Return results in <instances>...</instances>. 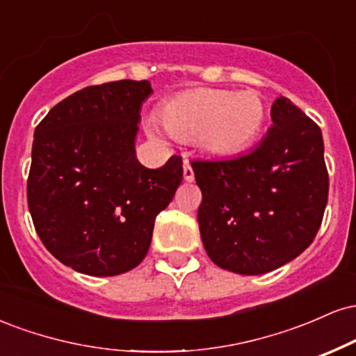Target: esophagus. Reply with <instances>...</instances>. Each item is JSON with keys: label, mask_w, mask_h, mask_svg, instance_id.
<instances>
[{"label": "esophagus", "mask_w": 356, "mask_h": 356, "mask_svg": "<svg viewBox=\"0 0 356 356\" xmlns=\"http://www.w3.org/2000/svg\"><path fill=\"white\" fill-rule=\"evenodd\" d=\"M184 179H186L187 182H192L194 181V170H192V167H191V162L187 161H184Z\"/></svg>", "instance_id": "1"}]
</instances>
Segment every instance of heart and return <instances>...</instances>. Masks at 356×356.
I'll use <instances>...</instances> for the list:
<instances>
[{
	"mask_svg": "<svg viewBox=\"0 0 356 356\" xmlns=\"http://www.w3.org/2000/svg\"><path fill=\"white\" fill-rule=\"evenodd\" d=\"M161 124L181 140L197 138L207 152L246 150L263 130L266 107L256 92L195 88L170 97L159 110Z\"/></svg>",
	"mask_w": 356,
	"mask_h": 356,
	"instance_id": "heart-1",
	"label": "heart"
}]
</instances>
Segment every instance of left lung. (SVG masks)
I'll list each match as a JSON object with an SVG mask.
<instances>
[{"instance_id": "obj_1", "label": "left lung", "mask_w": 356, "mask_h": 356, "mask_svg": "<svg viewBox=\"0 0 356 356\" xmlns=\"http://www.w3.org/2000/svg\"><path fill=\"white\" fill-rule=\"evenodd\" d=\"M271 118L251 152L191 162L202 192L197 220L207 256L238 275H263L300 256L328 202L320 127L286 97L275 100Z\"/></svg>"}]
</instances>
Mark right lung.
I'll use <instances>...</instances> for the list:
<instances>
[{"instance_id":"obj_1","label":"right lung","mask_w":356,"mask_h":356,"mask_svg":"<svg viewBox=\"0 0 356 356\" xmlns=\"http://www.w3.org/2000/svg\"><path fill=\"white\" fill-rule=\"evenodd\" d=\"M150 81L81 88L36 125L28 207L44 248L90 276H115L142 263L155 218L182 182V157L147 169L136 157Z\"/></svg>"}]
</instances>
